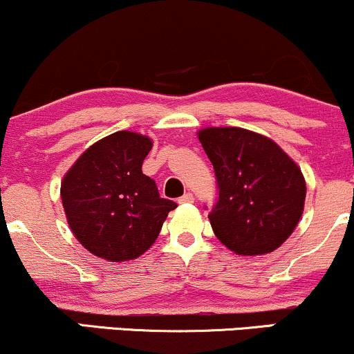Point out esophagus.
Listing matches in <instances>:
<instances>
[{
  "label": "esophagus",
  "mask_w": 354,
  "mask_h": 354,
  "mask_svg": "<svg viewBox=\"0 0 354 354\" xmlns=\"http://www.w3.org/2000/svg\"><path fill=\"white\" fill-rule=\"evenodd\" d=\"M181 203V205H186V203H193L194 201V196H193V193H185L183 194V196L180 198V200H178Z\"/></svg>",
  "instance_id": "obj_1"
}]
</instances>
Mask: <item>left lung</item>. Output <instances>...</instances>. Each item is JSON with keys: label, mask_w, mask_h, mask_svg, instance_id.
I'll return each instance as SVG.
<instances>
[{"label": "left lung", "mask_w": 354, "mask_h": 354, "mask_svg": "<svg viewBox=\"0 0 354 354\" xmlns=\"http://www.w3.org/2000/svg\"><path fill=\"white\" fill-rule=\"evenodd\" d=\"M198 138L216 174L208 214L216 238L243 256L281 246L303 214L301 169L273 140L248 129L206 128Z\"/></svg>", "instance_id": "1"}]
</instances>
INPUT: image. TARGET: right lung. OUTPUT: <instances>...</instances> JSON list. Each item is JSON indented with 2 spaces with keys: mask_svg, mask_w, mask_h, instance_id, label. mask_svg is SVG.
<instances>
[{
  "mask_svg": "<svg viewBox=\"0 0 354 354\" xmlns=\"http://www.w3.org/2000/svg\"><path fill=\"white\" fill-rule=\"evenodd\" d=\"M151 146L138 133H113L89 146L61 183L70 228L98 258L128 261L143 254L178 206L141 171Z\"/></svg>",
  "mask_w": 354,
  "mask_h": 354,
  "instance_id": "add662e5",
  "label": "right lung"
}]
</instances>
